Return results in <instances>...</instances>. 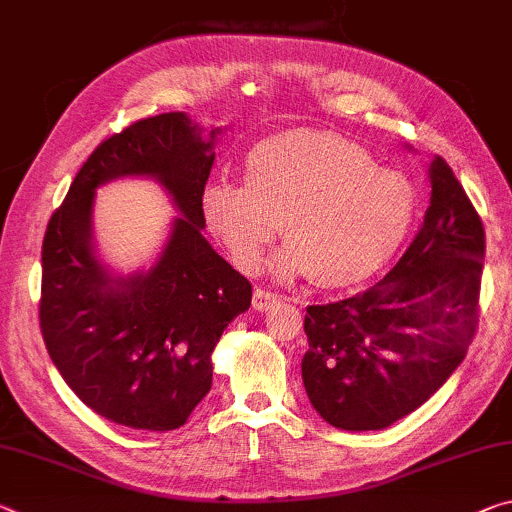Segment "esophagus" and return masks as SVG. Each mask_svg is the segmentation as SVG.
Here are the masks:
<instances>
[{
  "instance_id": "34e87169",
  "label": "esophagus",
  "mask_w": 512,
  "mask_h": 512,
  "mask_svg": "<svg viewBox=\"0 0 512 512\" xmlns=\"http://www.w3.org/2000/svg\"><path fill=\"white\" fill-rule=\"evenodd\" d=\"M280 303V298L271 294V291H264V289H255V296H253V307L257 312H266L271 310V307H275Z\"/></svg>"
}]
</instances>
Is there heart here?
Masks as SVG:
<instances>
[{
	"mask_svg": "<svg viewBox=\"0 0 512 512\" xmlns=\"http://www.w3.org/2000/svg\"><path fill=\"white\" fill-rule=\"evenodd\" d=\"M415 186L376 166L362 145L326 129H287L259 141L243 186L216 180L202 191V216L241 271L259 269L282 234L273 271L351 289L392 262L415 218Z\"/></svg>",
	"mask_w": 512,
	"mask_h": 512,
	"instance_id": "b5f03b06",
	"label": "heart"
}]
</instances>
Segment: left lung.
Segmentation results:
<instances>
[{
    "label": "left lung",
    "mask_w": 512,
    "mask_h": 512,
    "mask_svg": "<svg viewBox=\"0 0 512 512\" xmlns=\"http://www.w3.org/2000/svg\"><path fill=\"white\" fill-rule=\"evenodd\" d=\"M410 248L376 287L305 314L303 385L323 421L380 431L424 405L465 360L478 323L485 232L442 157Z\"/></svg>",
    "instance_id": "left-lung-1"
}]
</instances>
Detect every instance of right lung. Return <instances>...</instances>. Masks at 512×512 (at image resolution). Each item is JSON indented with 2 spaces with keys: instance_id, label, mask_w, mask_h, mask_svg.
<instances>
[{
  "instance_id": "1",
  "label": "right lung",
  "mask_w": 512,
  "mask_h": 512,
  "mask_svg": "<svg viewBox=\"0 0 512 512\" xmlns=\"http://www.w3.org/2000/svg\"><path fill=\"white\" fill-rule=\"evenodd\" d=\"M223 129L202 136L182 111L100 143L70 184L43 241L40 332L68 387L97 415L136 431H175L212 389V353L253 287L205 237L202 191ZM148 176L180 217L150 270L120 276L92 241L102 183Z\"/></svg>"
}]
</instances>
